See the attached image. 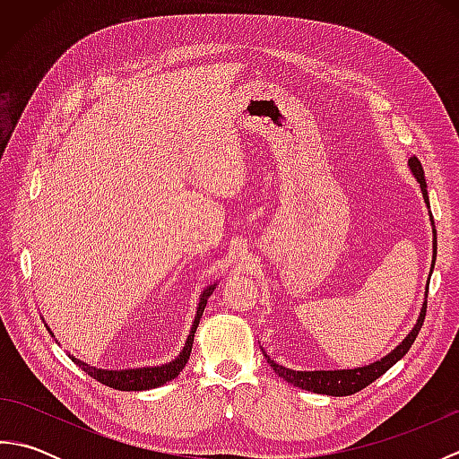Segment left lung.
<instances>
[{
	"mask_svg": "<svg viewBox=\"0 0 459 459\" xmlns=\"http://www.w3.org/2000/svg\"><path fill=\"white\" fill-rule=\"evenodd\" d=\"M408 168H411L414 179L420 183V191H422V197L424 203L428 204V209H430V199H428V185L424 179V169H422V163L418 161L416 155H412L411 160H408ZM430 222H432V266H430V276H432V270L436 264V250H437V240H436V229H434V219H432V212H430ZM428 284H430V278H428ZM428 284H426V294H424V304L420 307V314H418V319L414 327L408 331V335L398 343L391 353L385 355L383 359L375 360V363H368L363 367H355V368H337V370H294V368H288L284 365L276 363L274 359H270V355H266V351L262 349V353H264V359L270 363V367L274 368V373L278 377H281L286 380V383L294 385L298 388H304V391L309 393H316V394H327V396H349V394H355L359 391H363L365 386H368L370 383H375L378 377H383L388 368L393 365H396L398 360H401L408 351H411L414 339L418 337V331H420L422 324H424V316H426V298H428Z\"/></svg>",
	"mask_w": 459,
	"mask_h": 459,
	"instance_id": "obj_1",
	"label": "left lung"
}]
</instances>
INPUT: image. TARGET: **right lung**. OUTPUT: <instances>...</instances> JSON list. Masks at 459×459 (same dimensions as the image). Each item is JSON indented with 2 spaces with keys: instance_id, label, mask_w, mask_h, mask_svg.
<instances>
[{
  "instance_id": "add662e5",
  "label": "right lung",
  "mask_w": 459,
  "mask_h": 459,
  "mask_svg": "<svg viewBox=\"0 0 459 459\" xmlns=\"http://www.w3.org/2000/svg\"><path fill=\"white\" fill-rule=\"evenodd\" d=\"M214 288H217V281H212V284H209L207 288L201 291L197 311H195V319H193V325H191V331L187 335V341H185V345L179 351V355L175 357L173 360H169V363L155 365V367H135V368H120V370L114 368V370H110V368L92 367L89 363H84V360L73 357L71 353H68V357H71L74 360V365H79L86 375H91L92 378H96L99 383H102L106 386L116 388V391H126V393H130V391H150V388H158L165 383H169V380H173L175 377H179L183 367L187 365L189 355H191V347H193L195 331H197V327H199V321H201V316L204 311V306H207V299L211 298ZM48 333L53 335V331L48 329Z\"/></svg>"
}]
</instances>
